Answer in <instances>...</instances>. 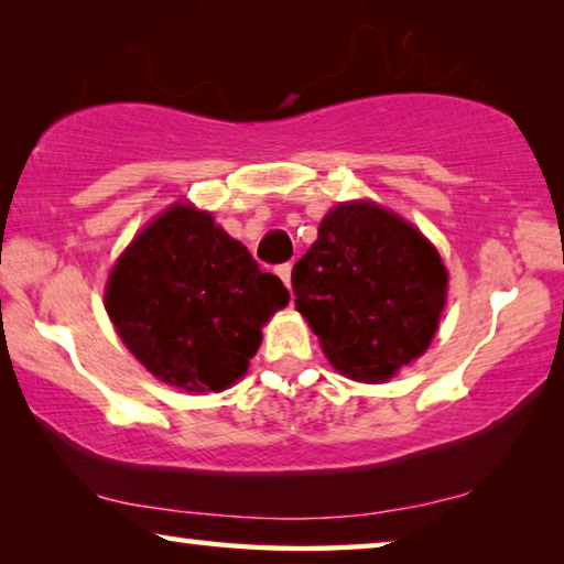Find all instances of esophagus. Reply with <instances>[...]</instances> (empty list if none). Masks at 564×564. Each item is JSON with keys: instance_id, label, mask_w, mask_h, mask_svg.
<instances>
[{"instance_id": "obj_1", "label": "esophagus", "mask_w": 564, "mask_h": 564, "mask_svg": "<svg viewBox=\"0 0 564 564\" xmlns=\"http://www.w3.org/2000/svg\"><path fill=\"white\" fill-rule=\"evenodd\" d=\"M276 274H280V280L284 282V284H288V290H290V274H292V264H280V267H276Z\"/></svg>"}]
</instances>
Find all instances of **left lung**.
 I'll return each instance as SVG.
<instances>
[{
  "label": "left lung",
  "mask_w": 564,
  "mask_h": 564,
  "mask_svg": "<svg viewBox=\"0 0 564 564\" xmlns=\"http://www.w3.org/2000/svg\"><path fill=\"white\" fill-rule=\"evenodd\" d=\"M446 282L421 230L372 203L334 207L318 241L292 267L297 311L330 365L359 382L390 380L426 351Z\"/></svg>",
  "instance_id": "1"
}]
</instances>
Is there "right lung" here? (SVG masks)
Listing matches in <instances>:
<instances>
[{"label": "right lung", "instance_id": "right-lung-1", "mask_svg": "<svg viewBox=\"0 0 564 564\" xmlns=\"http://www.w3.org/2000/svg\"><path fill=\"white\" fill-rule=\"evenodd\" d=\"M290 303L280 276L213 215L174 205L133 238L107 282V315L135 359L187 392L226 390L261 344V326Z\"/></svg>", "mask_w": 564, "mask_h": 564}]
</instances>
